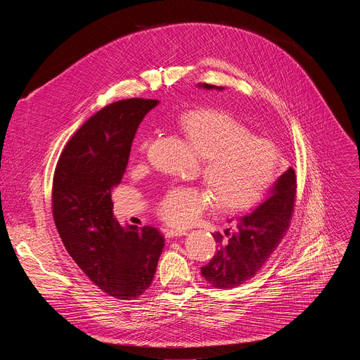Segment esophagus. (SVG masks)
I'll return each mask as SVG.
<instances>
[{
  "label": "esophagus",
  "instance_id": "obj_1",
  "mask_svg": "<svg viewBox=\"0 0 360 360\" xmlns=\"http://www.w3.org/2000/svg\"><path fill=\"white\" fill-rule=\"evenodd\" d=\"M164 233H165L167 238H175V236L186 235V231H184V229H165Z\"/></svg>",
  "mask_w": 360,
  "mask_h": 360
}]
</instances>
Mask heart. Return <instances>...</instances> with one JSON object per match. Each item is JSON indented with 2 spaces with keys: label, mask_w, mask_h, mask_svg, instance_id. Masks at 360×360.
Wrapping results in <instances>:
<instances>
[{
  "label": "heart",
  "mask_w": 360,
  "mask_h": 360,
  "mask_svg": "<svg viewBox=\"0 0 360 360\" xmlns=\"http://www.w3.org/2000/svg\"><path fill=\"white\" fill-rule=\"evenodd\" d=\"M179 128L193 152L202 158V178L208 191L196 186L169 188L157 212L167 224L188 225L212 207L222 212L249 210L274 185L279 171L276 146L250 131L232 115L199 110L181 117ZM150 139L139 145L148 150Z\"/></svg>",
  "instance_id": "b5f03b06"
}]
</instances>
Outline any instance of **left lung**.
<instances>
[{
  "instance_id": "obj_1",
  "label": "left lung",
  "mask_w": 360,
  "mask_h": 360,
  "mask_svg": "<svg viewBox=\"0 0 360 360\" xmlns=\"http://www.w3.org/2000/svg\"><path fill=\"white\" fill-rule=\"evenodd\" d=\"M203 88L222 89L210 84H203ZM295 198L296 175L289 168L278 178L265 202L243 217L229 219L231 228L225 235H214L218 250L210 264L200 268L202 276L218 289L236 288L253 278L288 232Z\"/></svg>"
}]
</instances>
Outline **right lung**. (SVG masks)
Returning a JSON list of instances; mask_svg holds the SVG:
<instances>
[{"label": "right lung", "mask_w": 360, "mask_h": 360, "mask_svg": "<svg viewBox=\"0 0 360 360\" xmlns=\"http://www.w3.org/2000/svg\"><path fill=\"white\" fill-rule=\"evenodd\" d=\"M157 105L131 98L102 108L68 141L54 172L53 215L67 252L99 289L124 300L150 286L165 245L157 228H122L111 199L135 132Z\"/></svg>", "instance_id": "1"}]
</instances>
